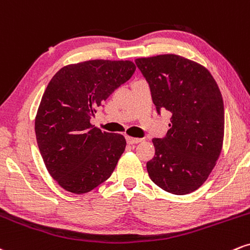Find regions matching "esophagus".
Returning <instances> with one entry per match:
<instances>
[{
  "mask_svg": "<svg viewBox=\"0 0 250 250\" xmlns=\"http://www.w3.org/2000/svg\"><path fill=\"white\" fill-rule=\"evenodd\" d=\"M126 142L128 144H131V145H133V144H138L140 142H143V139H140V138H133V137H126Z\"/></svg>",
  "mask_w": 250,
  "mask_h": 250,
  "instance_id": "esophagus-1",
  "label": "esophagus"
}]
</instances>
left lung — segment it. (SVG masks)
<instances>
[{
	"label": "left lung",
	"mask_w": 250,
	"mask_h": 250,
	"mask_svg": "<svg viewBox=\"0 0 250 250\" xmlns=\"http://www.w3.org/2000/svg\"><path fill=\"white\" fill-rule=\"evenodd\" d=\"M136 64L158 113L172 114L166 137L152 140L149 178L172 194L194 192L209 177L222 149L225 110L218 84L206 67L178 55L137 58Z\"/></svg>",
	"instance_id": "8db88e82"
}]
</instances>
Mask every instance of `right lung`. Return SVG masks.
<instances>
[{
    "instance_id": "obj_1",
    "label": "right lung",
    "mask_w": 250,
    "mask_h": 250,
    "mask_svg": "<svg viewBox=\"0 0 250 250\" xmlns=\"http://www.w3.org/2000/svg\"><path fill=\"white\" fill-rule=\"evenodd\" d=\"M136 71L131 61L93 60L62 67L44 91L36 118L37 145L62 188L87 193L111 177L126 140L91 125L97 108Z\"/></svg>"
}]
</instances>
